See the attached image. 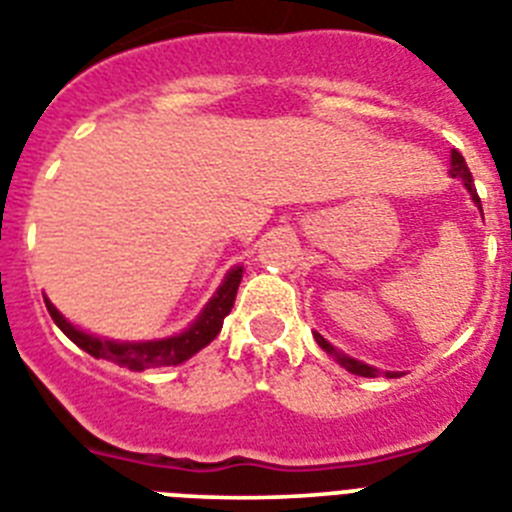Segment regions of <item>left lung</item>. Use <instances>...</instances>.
Returning <instances> with one entry per match:
<instances>
[{"label": "left lung", "instance_id": "8db88e82", "mask_svg": "<svg viewBox=\"0 0 512 512\" xmlns=\"http://www.w3.org/2000/svg\"><path fill=\"white\" fill-rule=\"evenodd\" d=\"M451 176L453 178H461V181H464V186H466V189H469V194H471V199H474V204L479 209H482V202H479V196H476V189H474V178H471L469 168H466V160H464V157H461V152H458V150L451 152ZM316 342H318V347L323 349V352H329V355L334 357V360L339 362L342 368H347L349 373L362 375V378H375V375H381V370L373 368V365H365V362L355 360V357L342 355V352H339V349H336V347H331V344L326 342V339H323L321 334H316ZM386 378H399V373H386Z\"/></svg>", "mask_w": 512, "mask_h": 512}]
</instances>
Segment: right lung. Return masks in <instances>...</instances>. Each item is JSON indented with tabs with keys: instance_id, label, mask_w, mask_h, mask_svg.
Instances as JSON below:
<instances>
[{
	"instance_id": "add662e5",
	"label": "right lung",
	"mask_w": 512,
	"mask_h": 512,
	"mask_svg": "<svg viewBox=\"0 0 512 512\" xmlns=\"http://www.w3.org/2000/svg\"><path fill=\"white\" fill-rule=\"evenodd\" d=\"M243 279V266H233L227 277L222 279L220 290L214 292L212 300L204 305V310L199 313L189 329L181 331L176 336H168V339H155V342H113V339H100V336L85 334L77 326L61 316L59 310L51 305V300L46 298V308L54 318V323L59 326L64 334L72 339L80 349H85L87 355L98 357V360L116 362L121 368L129 370H144V368H165V365H181L189 357H194L199 349L207 347L214 336L220 334L222 321L233 310L235 295H238V285Z\"/></svg>"
}]
</instances>
